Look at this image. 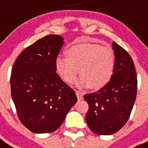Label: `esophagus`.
Segmentation results:
<instances>
[{"label": "esophagus", "mask_w": 148, "mask_h": 148, "mask_svg": "<svg viewBox=\"0 0 148 148\" xmlns=\"http://www.w3.org/2000/svg\"><path fill=\"white\" fill-rule=\"evenodd\" d=\"M76 95H77V97L78 100H81V99H83V98H84V96H83V94H82L80 91H77V90H76Z\"/></svg>", "instance_id": "obj_1"}]
</instances>
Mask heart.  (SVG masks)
Returning <instances> with one entry per match:
<instances>
[{
    "label": "heart",
    "mask_w": 148,
    "mask_h": 148,
    "mask_svg": "<svg viewBox=\"0 0 148 148\" xmlns=\"http://www.w3.org/2000/svg\"><path fill=\"white\" fill-rule=\"evenodd\" d=\"M68 56H59L56 69L59 76L68 84L81 74L77 85L80 87L101 89L108 84L114 74L116 58L108 47L90 43H79L68 49Z\"/></svg>",
    "instance_id": "1"
}]
</instances>
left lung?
<instances>
[{"mask_svg":"<svg viewBox=\"0 0 148 148\" xmlns=\"http://www.w3.org/2000/svg\"><path fill=\"white\" fill-rule=\"evenodd\" d=\"M116 65L107 85L92 93L86 94L89 104L86 121L97 135H112L130 118L137 93L136 72L132 59L123 47L113 42Z\"/></svg>","mask_w":148,"mask_h":148,"instance_id":"left-lung-1","label":"left lung"}]
</instances>
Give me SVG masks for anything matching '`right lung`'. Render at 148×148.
I'll return each instance as SVG.
<instances>
[{
    "label": "right lung",
    "mask_w": 148,
    "mask_h": 148,
    "mask_svg": "<svg viewBox=\"0 0 148 148\" xmlns=\"http://www.w3.org/2000/svg\"><path fill=\"white\" fill-rule=\"evenodd\" d=\"M63 43L61 36H46L22 51L13 65L12 99L21 123L34 133L58 130L77 101L73 89L56 72Z\"/></svg>",
    "instance_id": "right-lung-1"
}]
</instances>
